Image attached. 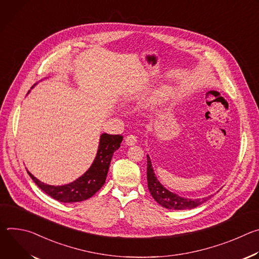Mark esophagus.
Here are the masks:
<instances>
[{"instance_id": "1", "label": "esophagus", "mask_w": 259, "mask_h": 259, "mask_svg": "<svg viewBox=\"0 0 259 259\" xmlns=\"http://www.w3.org/2000/svg\"><path fill=\"white\" fill-rule=\"evenodd\" d=\"M125 142H126L127 145H134V144L137 143V137L135 135H133V134L128 135L125 138Z\"/></svg>"}]
</instances>
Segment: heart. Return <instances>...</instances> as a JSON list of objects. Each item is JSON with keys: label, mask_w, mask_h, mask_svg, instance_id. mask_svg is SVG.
<instances>
[{"label": "heart", "mask_w": 259, "mask_h": 259, "mask_svg": "<svg viewBox=\"0 0 259 259\" xmlns=\"http://www.w3.org/2000/svg\"><path fill=\"white\" fill-rule=\"evenodd\" d=\"M171 93V89L169 88V89H167V92H166V94L165 95H169Z\"/></svg>", "instance_id": "b5f03b06"}]
</instances>
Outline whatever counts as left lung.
I'll return each instance as SVG.
<instances>
[{
    "instance_id": "1",
    "label": "left lung",
    "mask_w": 259,
    "mask_h": 259,
    "mask_svg": "<svg viewBox=\"0 0 259 259\" xmlns=\"http://www.w3.org/2000/svg\"><path fill=\"white\" fill-rule=\"evenodd\" d=\"M146 157H147V171H146L147 188H149L151 195L157 201V203H159L163 207H165L167 209H171V210L192 209V208H195V207L203 204L204 202H206L207 200H209L211 198V196H209V197L203 198V199L192 200V199H188V198L179 197L178 195L173 194L172 192L168 191L167 189H165L162 186L160 181L157 179V176L155 175L149 155H147Z\"/></svg>"
}]
</instances>
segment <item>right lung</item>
I'll return each instance as SVG.
<instances>
[{
    "label": "right lung",
    "instance_id": "1",
    "mask_svg": "<svg viewBox=\"0 0 259 259\" xmlns=\"http://www.w3.org/2000/svg\"><path fill=\"white\" fill-rule=\"evenodd\" d=\"M122 140L123 136L120 134L109 135L103 133L100 136L97 155L89 170L77 180L65 184V186H49V184H45L36 179L28 171L27 173L43 192L59 202L73 203L85 201L102 188L106 179L110 160H112L114 153L120 147Z\"/></svg>",
    "mask_w": 259,
    "mask_h": 259
}]
</instances>
